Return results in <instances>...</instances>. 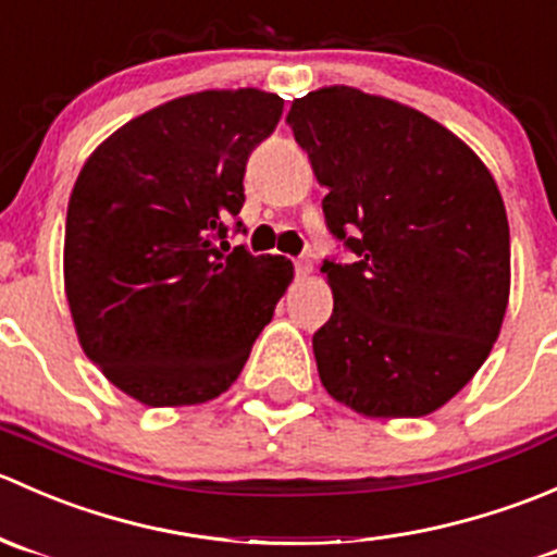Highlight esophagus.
I'll return each instance as SVG.
<instances>
[{
	"label": "esophagus",
	"mask_w": 557,
	"mask_h": 557,
	"mask_svg": "<svg viewBox=\"0 0 557 557\" xmlns=\"http://www.w3.org/2000/svg\"><path fill=\"white\" fill-rule=\"evenodd\" d=\"M312 274V261L310 258H301V261H296V277L299 280H307Z\"/></svg>",
	"instance_id": "34e87169"
}]
</instances>
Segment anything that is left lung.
Masks as SVG:
<instances>
[{"label":"left lung","mask_w":557,"mask_h":557,"mask_svg":"<svg viewBox=\"0 0 557 557\" xmlns=\"http://www.w3.org/2000/svg\"><path fill=\"white\" fill-rule=\"evenodd\" d=\"M285 123L329 188L325 223L358 256L323 263L334 312L312 336L320 383L363 418L436 412L480 372L507 314L496 180L450 128L361 88L310 91Z\"/></svg>","instance_id":"8db88e82"}]
</instances>
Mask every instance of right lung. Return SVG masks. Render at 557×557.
I'll return each mask as SVG.
<instances>
[{
    "label": "right lung",
    "instance_id": "right-lung-1",
    "mask_svg": "<svg viewBox=\"0 0 557 557\" xmlns=\"http://www.w3.org/2000/svg\"><path fill=\"white\" fill-rule=\"evenodd\" d=\"M283 99L210 88L123 123L66 207L64 294L83 352L145 407L226 393L294 280L283 256H223L245 164ZM223 247V245H221Z\"/></svg>",
    "mask_w": 557,
    "mask_h": 557
}]
</instances>
